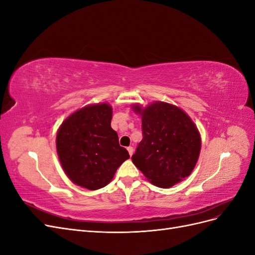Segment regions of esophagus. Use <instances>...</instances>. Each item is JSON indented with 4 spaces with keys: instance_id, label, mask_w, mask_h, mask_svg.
Returning a JSON list of instances; mask_svg holds the SVG:
<instances>
[{
    "instance_id": "34e87169",
    "label": "esophagus",
    "mask_w": 255,
    "mask_h": 255,
    "mask_svg": "<svg viewBox=\"0 0 255 255\" xmlns=\"http://www.w3.org/2000/svg\"><path fill=\"white\" fill-rule=\"evenodd\" d=\"M128 154H129V155L130 156H132L133 155V152H134V149H133V146H128Z\"/></svg>"
}]
</instances>
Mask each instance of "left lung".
<instances>
[{
    "label": "left lung",
    "instance_id": "obj_1",
    "mask_svg": "<svg viewBox=\"0 0 255 255\" xmlns=\"http://www.w3.org/2000/svg\"><path fill=\"white\" fill-rule=\"evenodd\" d=\"M141 117L143 138L132 156L146 180L170 188L190 175L201 150V135L195 122L180 107L155 101L132 105Z\"/></svg>",
    "mask_w": 255,
    "mask_h": 255
}]
</instances>
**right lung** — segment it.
Listing matches in <instances>:
<instances>
[{
    "label": "right lung",
    "mask_w": 255,
    "mask_h": 255,
    "mask_svg": "<svg viewBox=\"0 0 255 255\" xmlns=\"http://www.w3.org/2000/svg\"><path fill=\"white\" fill-rule=\"evenodd\" d=\"M113 107L90 104L75 111L61 123L56 151L61 168L72 183L88 190L106 186L129 158L111 127Z\"/></svg>",
    "instance_id": "right-lung-1"
}]
</instances>
